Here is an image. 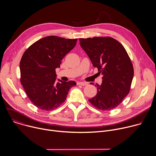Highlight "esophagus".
I'll return each instance as SVG.
<instances>
[{
	"instance_id": "obj_1",
	"label": "esophagus",
	"mask_w": 156,
	"mask_h": 156,
	"mask_svg": "<svg viewBox=\"0 0 156 156\" xmlns=\"http://www.w3.org/2000/svg\"><path fill=\"white\" fill-rule=\"evenodd\" d=\"M78 85H81V86H86L87 84V83L86 82H78Z\"/></svg>"
}]
</instances>
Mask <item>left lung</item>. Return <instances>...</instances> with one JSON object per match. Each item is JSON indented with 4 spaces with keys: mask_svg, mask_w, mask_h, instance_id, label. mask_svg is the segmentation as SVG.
<instances>
[{
    "mask_svg": "<svg viewBox=\"0 0 156 156\" xmlns=\"http://www.w3.org/2000/svg\"><path fill=\"white\" fill-rule=\"evenodd\" d=\"M81 47L103 76L97 94L90 102L96 108L110 110L128 94L134 75L131 59L124 47L111 37L80 38ZM93 83H91V84Z\"/></svg>",
    "mask_w": 156,
    "mask_h": 156,
    "instance_id": "left-lung-1",
    "label": "left lung"
}]
</instances>
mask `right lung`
Listing matches in <instances>:
<instances>
[{"mask_svg": "<svg viewBox=\"0 0 156 156\" xmlns=\"http://www.w3.org/2000/svg\"><path fill=\"white\" fill-rule=\"evenodd\" d=\"M77 39L56 36L44 37L30 46L24 52L20 63V82L31 102L44 110H52L66 100L75 81L58 80L55 69L63 58L76 46Z\"/></svg>", "mask_w": 156, "mask_h": 156, "instance_id": "1", "label": "right lung"}]
</instances>
